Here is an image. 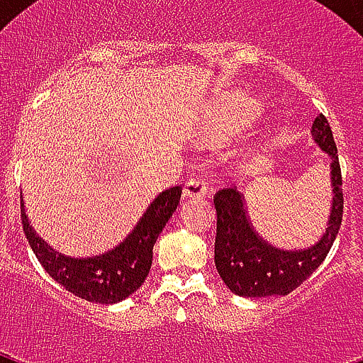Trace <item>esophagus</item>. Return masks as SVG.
<instances>
[{
  "label": "esophagus",
  "mask_w": 363,
  "mask_h": 363,
  "mask_svg": "<svg viewBox=\"0 0 363 363\" xmlns=\"http://www.w3.org/2000/svg\"><path fill=\"white\" fill-rule=\"evenodd\" d=\"M207 194V186L201 177H190L186 182H184V188H182V196L184 198L192 199H201Z\"/></svg>",
  "instance_id": "obj_1"
}]
</instances>
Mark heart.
<instances>
[{"label":"heart","mask_w":363,"mask_h":363,"mask_svg":"<svg viewBox=\"0 0 363 363\" xmlns=\"http://www.w3.org/2000/svg\"><path fill=\"white\" fill-rule=\"evenodd\" d=\"M258 115V104L254 99L239 98L235 104L222 113L213 125V135L216 137H232L241 133L245 128L252 124Z\"/></svg>","instance_id":"heart-1"}]
</instances>
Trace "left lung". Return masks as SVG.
<instances>
[{
  "instance_id": "8db88e82",
  "label": "left lung",
  "mask_w": 363,
  "mask_h": 363,
  "mask_svg": "<svg viewBox=\"0 0 363 363\" xmlns=\"http://www.w3.org/2000/svg\"><path fill=\"white\" fill-rule=\"evenodd\" d=\"M311 135L330 162L332 182V205L326 230L311 247L288 250L271 245L254 230L241 192L235 188L216 192L215 264L224 284L238 296H286L318 269L337 238L343 220V182L337 147L326 116L318 115L313 121Z\"/></svg>"
}]
</instances>
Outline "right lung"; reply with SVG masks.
Listing matches in <instances>:
<instances>
[{
    "label": "right lung",
    "instance_id": "obj_1",
    "mask_svg": "<svg viewBox=\"0 0 363 363\" xmlns=\"http://www.w3.org/2000/svg\"><path fill=\"white\" fill-rule=\"evenodd\" d=\"M181 186L167 188L148 203L131 232L116 247L98 256L75 258L54 250L37 235L22 201V226L31 250L48 275L77 298L94 303H118L137 292L152 265L154 242L175 213Z\"/></svg>",
    "mask_w": 363,
    "mask_h": 363
}]
</instances>
